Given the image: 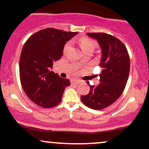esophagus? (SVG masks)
<instances>
[{
  "instance_id": "34e87169",
  "label": "esophagus",
  "mask_w": 149,
  "mask_h": 149,
  "mask_svg": "<svg viewBox=\"0 0 149 149\" xmlns=\"http://www.w3.org/2000/svg\"><path fill=\"white\" fill-rule=\"evenodd\" d=\"M80 83V80H71V84L72 85H78Z\"/></svg>"
}]
</instances>
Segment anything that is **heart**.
<instances>
[{"label":"heart","mask_w":149,"mask_h":149,"mask_svg":"<svg viewBox=\"0 0 149 149\" xmlns=\"http://www.w3.org/2000/svg\"><path fill=\"white\" fill-rule=\"evenodd\" d=\"M79 45L81 47L82 50L84 52H88L89 50H94L95 47H96V42H95L94 40H92V39L88 38H81L79 40ZM70 46H71V43L69 42V43L66 44L65 45L64 48V53L66 54L67 52V51L69 50Z\"/></svg>","instance_id":"heart-1"}]
</instances>
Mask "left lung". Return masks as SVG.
Instances as JSON below:
<instances>
[{
	"instance_id": "8db88e82",
	"label": "left lung",
	"mask_w": 149,
	"mask_h": 149,
	"mask_svg": "<svg viewBox=\"0 0 149 149\" xmlns=\"http://www.w3.org/2000/svg\"><path fill=\"white\" fill-rule=\"evenodd\" d=\"M96 39L102 49L100 84L90 85L88 95L80 97L86 107L95 110L105 109L120 97L127 84L130 61L125 45L117 38L105 33H88Z\"/></svg>"
}]
</instances>
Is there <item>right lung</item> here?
<instances>
[{
	"mask_svg": "<svg viewBox=\"0 0 149 149\" xmlns=\"http://www.w3.org/2000/svg\"><path fill=\"white\" fill-rule=\"evenodd\" d=\"M78 33L56 29L39 31L24 45L19 59V77L26 95L43 108H51L61 102L70 80L59 77L51 69L53 62L61 59L66 42Z\"/></svg>",
	"mask_w": 149,
	"mask_h": 149,
	"instance_id": "right-lung-1",
	"label": "right lung"
}]
</instances>
